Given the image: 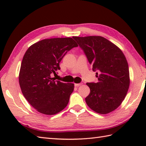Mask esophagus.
I'll list each match as a JSON object with an SVG mask.
<instances>
[{"label": "esophagus", "instance_id": "obj_1", "mask_svg": "<svg viewBox=\"0 0 146 146\" xmlns=\"http://www.w3.org/2000/svg\"><path fill=\"white\" fill-rule=\"evenodd\" d=\"M82 85V83H75V86H81Z\"/></svg>", "mask_w": 146, "mask_h": 146}]
</instances>
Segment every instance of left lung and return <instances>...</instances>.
<instances>
[{
	"instance_id": "obj_1",
	"label": "left lung",
	"mask_w": 146,
	"mask_h": 146,
	"mask_svg": "<svg viewBox=\"0 0 146 146\" xmlns=\"http://www.w3.org/2000/svg\"><path fill=\"white\" fill-rule=\"evenodd\" d=\"M82 49L97 83H87L90 93L85 98L88 106L95 112L107 114L115 110L128 92L130 78L124 54L113 43L102 36H74Z\"/></svg>"
}]
</instances>
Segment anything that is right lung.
<instances>
[{
    "mask_svg": "<svg viewBox=\"0 0 146 146\" xmlns=\"http://www.w3.org/2000/svg\"><path fill=\"white\" fill-rule=\"evenodd\" d=\"M78 44L71 38L41 40L27 49L22 61L19 82L24 97L39 111L54 115L67 106L73 92V83L52 78L60 70L64 55Z\"/></svg>",
    "mask_w": 146,
    "mask_h": 146,
    "instance_id": "add662e5",
    "label": "right lung"
}]
</instances>
